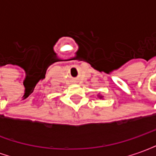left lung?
<instances>
[{
    "label": "left lung",
    "mask_w": 156,
    "mask_h": 156,
    "mask_svg": "<svg viewBox=\"0 0 156 156\" xmlns=\"http://www.w3.org/2000/svg\"><path fill=\"white\" fill-rule=\"evenodd\" d=\"M98 97L99 98H103V96H101V95H98Z\"/></svg>",
    "instance_id": "8db88e82"
}]
</instances>
